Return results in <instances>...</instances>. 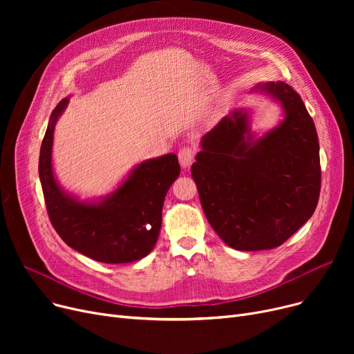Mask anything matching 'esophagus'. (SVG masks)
<instances>
[{"mask_svg":"<svg viewBox=\"0 0 354 354\" xmlns=\"http://www.w3.org/2000/svg\"><path fill=\"white\" fill-rule=\"evenodd\" d=\"M178 158H179V162H180L182 167H189L194 158H195V151L189 146H183L182 149H179Z\"/></svg>","mask_w":354,"mask_h":354,"instance_id":"obj_1","label":"esophagus"}]
</instances>
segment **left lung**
<instances>
[{
	"label": "left lung",
	"instance_id": "8db88e82",
	"mask_svg": "<svg viewBox=\"0 0 354 354\" xmlns=\"http://www.w3.org/2000/svg\"><path fill=\"white\" fill-rule=\"evenodd\" d=\"M254 90L280 102L284 120L254 139L247 111H231L203 135L191 167L211 227L239 251L284 244L314 214L322 187L319 138L299 93L284 82Z\"/></svg>",
	"mask_w": 354,
	"mask_h": 354
}]
</instances>
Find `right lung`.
<instances>
[{"label": "right lung", "mask_w": 354, "mask_h": 354, "mask_svg": "<svg viewBox=\"0 0 354 354\" xmlns=\"http://www.w3.org/2000/svg\"><path fill=\"white\" fill-rule=\"evenodd\" d=\"M67 103L63 99L53 110L40 149L39 175L51 225L68 247L95 261H136L156 244L166 192L180 174L178 158L145 160L102 202H80L59 187L51 165L54 126Z\"/></svg>", "instance_id": "add662e5"}]
</instances>
